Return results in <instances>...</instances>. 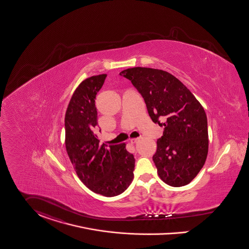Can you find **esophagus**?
Wrapping results in <instances>:
<instances>
[{"mask_svg":"<svg viewBox=\"0 0 249 249\" xmlns=\"http://www.w3.org/2000/svg\"><path fill=\"white\" fill-rule=\"evenodd\" d=\"M139 141H140L139 138H135V139H131L130 142H131V143H137Z\"/></svg>","mask_w":249,"mask_h":249,"instance_id":"34e87169","label":"esophagus"}]
</instances>
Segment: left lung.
Listing matches in <instances>:
<instances>
[{"label": "left lung", "instance_id": "left-lung-1", "mask_svg": "<svg viewBox=\"0 0 249 249\" xmlns=\"http://www.w3.org/2000/svg\"><path fill=\"white\" fill-rule=\"evenodd\" d=\"M120 74L142 94L152 121L164 126L153 156L159 177L173 187L189 184L205 164L209 151L208 121L202 105L165 71L134 67Z\"/></svg>", "mask_w": 249, "mask_h": 249}]
</instances>
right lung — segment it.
I'll list each match as a JSON object with an SVG mask.
<instances>
[{"instance_id": "obj_1", "label": "right lung", "mask_w": 249, "mask_h": 249, "mask_svg": "<svg viewBox=\"0 0 249 249\" xmlns=\"http://www.w3.org/2000/svg\"><path fill=\"white\" fill-rule=\"evenodd\" d=\"M107 74L89 77L74 90L65 114V144L80 180L93 193L107 197L124 193L132 182L135 159L125 143L100 144L95 97Z\"/></svg>"}]
</instances>
